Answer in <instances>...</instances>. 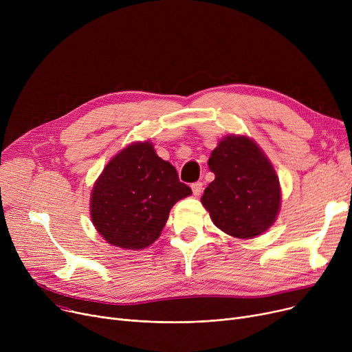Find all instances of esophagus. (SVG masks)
<instances>
[{"label": "esophagus", "instance_id": "1", "mask_svg": "<svg viewBox=\"0 0 352 352\" xmlns=\"http://www.w3.org/2000/svg\"><path fill=\"white\" fill-rule=\"evenodd\" d=\"M191 190H192L194 195L198 197V195L202 192V184H201V182H194V184H191Z\"/></svg>", "mask_w": 352, "mask_h": 352}]
</instances>
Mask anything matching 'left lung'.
Here are the masks:
<instances>
[{
	"label": "left lung",
	"mask_w": 352,
	"mask_h": 352,
	"mask_svg": "<svg viewBox=\"0 0 352 352\" xmlns=\"http://www.w3.org/2000/svg\"><path fill=\"white\" fill-rule=\"evenodd\" d=\"M215 179L201 204L215 227L226 234L251 239L264 234L280 214L281 186L265 153L247 135L218 141L208 160Z\"/></svg>",
	"instance_id": "8db88e82"
}]
</instances>
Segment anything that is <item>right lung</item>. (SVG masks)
<instances>
[{
  "label": "right lung",
  "instance_id": "obj_1",
  "mask_svg": "<svg viewBox=\"0 0 352 352\" xmlns=\"http://www.w3.org/2000/svg\"><path fill=\"white\" fill-rule=\"evenodd\" d=\"M192 191L150 140L126 145L104 166L89 198V215L111 245L142 250L157 241L171 208Z\"/></svg>",
  "mask_w": 352,
  "mask_h": 352
}]
</instances>
